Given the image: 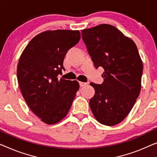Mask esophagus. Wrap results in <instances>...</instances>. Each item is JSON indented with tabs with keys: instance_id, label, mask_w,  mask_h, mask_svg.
<instances>
[{
	"instance_id": "obj_1",
	"label": "esophagus",
	"mask_w": 157,
	"mask_h": 157,
	"mask_svg": "<svg viewBox=\"0 0 157 157\" xmlns=\"http://www.w3.org/2000/svg\"><path fill=\"white\" fill-rule=\"evenodd\" d=\"M87 82H79V86H83L87 85Z\"/></svg>"
}]
</instances>
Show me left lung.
<instances>
[{"mask_svg":"<svg viewBox=\"0 0 157 157\" xmlns=\"http://www.w3.org/2000/svg\"><path fill=\"white\" fill-rule=\"evenodd\" d=\"M82 38L95 67H102L104 82H91L94 116L103 125L120 123L132 110L141 90L143 65L134 41L116 27L102 24L82 30Z\"/></svg>","mask_w":157,"mask_h":157,"instance_id":"obj_1","label":"left lung"}]
</instances>
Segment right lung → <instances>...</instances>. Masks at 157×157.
I'll return each instance as SVG.
<instances>
[{
	"instance_id": "add662e5",
	"label": "right lung",
	"mask_w": 157,
	"mask_h": 157,
	"mask_svg": "<svg viewBox=\"0 0 157 157\" xmlns=\"http://www.w3.org/2000/svg\"><path fill=\"white\" fill-rule=\"evenodd\" d=\"M80 39L78 30H47L35 36L21 54L17 78L21 93L42 122L53 125L65 118L79 90L77 80L57 76L67 51Z\"/></svg>"
}]
</instances>
